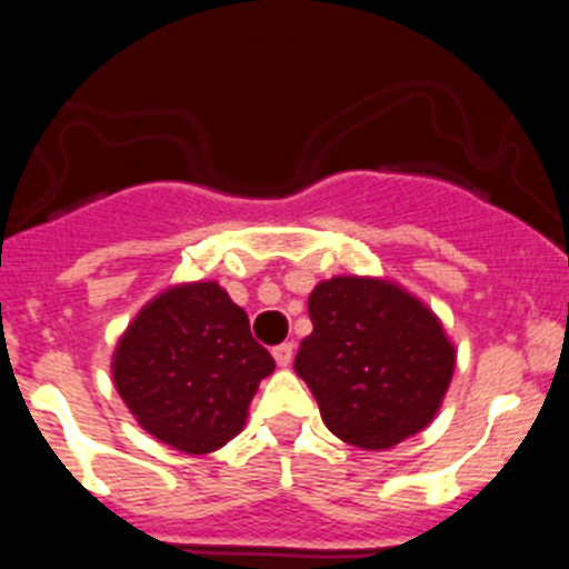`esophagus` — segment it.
<instances>
[{"label":"esophagus","mask_w":569,"mask_h":569,"mask_svg":"<svg viewBox=\"0 0 569 569\" xmlns=\"http://www.w3.org/2000/svg\"><path fill=\"white\" fill-rule=\"evenodd\" d=\"M293 341H281V345L273 347V359L279 367H288L293 361Z\"/></svg>","instance_id":"34e87169"}]
</instances>
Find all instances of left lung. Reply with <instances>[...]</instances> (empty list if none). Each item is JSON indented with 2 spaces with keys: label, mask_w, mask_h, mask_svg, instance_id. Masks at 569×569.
<instances>
[{
  "label": "left lung",
  "mask_w": 569,
  "mask_h": 569,
  "mask_svg": "<svg viewBox=\"0 0 569 569\" xmlns=\"http://www.w3.org/2000/svg\"><path fill=\"white\" fill-rule=\"evenodd\" d=\"M313 333L293 370L308 381L333 436L387 450L439 410L456 353L441 321L410 293L379 279L336 276L308 299Z\"/></svg>",
  "instance_id": "1"
}]
</instances>
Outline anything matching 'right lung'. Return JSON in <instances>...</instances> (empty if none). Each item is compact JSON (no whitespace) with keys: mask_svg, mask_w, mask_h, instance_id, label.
<instances>
[{"mask_svg":"<svg viewBox=\"0 0 569 569\" xmlns=\"http://www.w3.org/2000/svg\"><path fill=\"white\" fill-rule=\"evenodd\" d=\"M273 356L216 281L156 296L119 339L113 381L136 421L182 453H213L248 419Z\"/></svg>","mask_w":569,"mask_h":569,"instance_id":"add662e5","label":"right lung"}]
</instances>
